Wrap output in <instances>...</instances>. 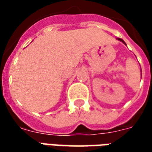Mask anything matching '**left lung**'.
I'll list each match as a JSON object with an SVG mask.
<instances>
[{
    "instance_id": "left-lung-1",
    "label": "left lung",
    "mask_w": 152,
    "mask_h": 152,
    "mask_svg": "<svg viewBox=\"0 0 152 152\" xmlns=\"http://www.w3.org/2000/svg\"><path fill=\"white\" fill-rule=\"evenodd\" d=\"M118 40H121V42H123V43H124V45H126V44H125V42H124V40H122V39H121V38H118Z\"/></svg>"
}]
</instances>
